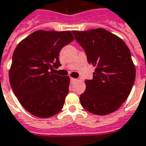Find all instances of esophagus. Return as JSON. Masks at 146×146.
I'll list each match as a JSON object with an SVG mask.
<instances>
[{"mask_svg": "<svg viewBox=\"0 0 146 146\" xmlns=\"http://www.w3.org/2000/svg\"><path fill=\"white\" fill-rule=\"evenodd\" d=\"M76 79H75V78H70V82L71 83H74V82H76Z\"/></svg>", "mask_w": 146, "mask_h": 146, "instance_id": "esophagus-1", "label": "esophagus"}]
</instances>
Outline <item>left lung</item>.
<instances>
[{"instance_id": "8db88e82", "label": "left lung", "mask_w": 146, "mask_h": 146, "mask_svg": "<svg viewBox=\"0 0 146 146\" xmlns=\"http://www.w3.org/2000/svg\"><path fill=\"white\" fill-rule=\"evenodd\" d=\"M72 32L85 52L88 62L96 67L93 78L85 80L80 104L98 115L114 112L126 101L135 80L130 50L120 38L103 28Z\"/></svg>"}]
</instances>
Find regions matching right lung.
<instances>
[{
  "label": "right lung",
  "instance_id": "obj_1",
  "mask_svg": "<svg viewBox=\"0 0 146 146\" xmlns=\"http://www.w3.org/2000/svg\"><path fill=\"white\" fill-rule=\"evenodd\" d=\"M70 31H37L17 45L13 55L9 81L14 94L27 111L49 118L63 108L70 77L53 74L61 66V50L73 41Z\"/></svg>",
  "mask_w": 146,
  "mask_h": 146
}]
</instances>
